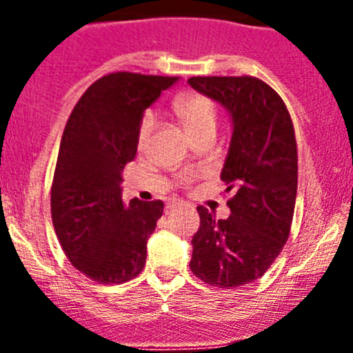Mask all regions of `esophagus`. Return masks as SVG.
Segmentation results:
<instances>
[{
	"label": "esophagus",
	"mask_w": 353,
	"mask_h": 353,
	"mask_svg": "<svg viewBox=\"0 0 353 353\" xmlns=\"http://www.w3.org/2000/svg\"><path fill=\"white\" fill-rule=\"evenodd\" d=\"M180 205H182V201H176V199H173V201H168L166 208L168 210H174V208L180 207Z\"/></svg>",
	"instance_id": "obj_1"
}]
</instances>
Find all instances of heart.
Here are the masks:
<instances>
[{
	"instance_id": "obj_1",
	"label": "heart",
	"mask_w": 353,
	"mask_h": 353,
	"mask_svg": "<svg viewBox=\"0 0 353 353\" xmlns=\"http://www.w3.org/2000/svg\"><path fill=\"white\" fill-rule=\"evenodd\" d=\"M173 113L176 114L179 121L189 134V138H194L203 132H215L217 127V109L214 102L199 93H185L180 95L173 102ZM154 130V117L145 114L141 120L138 132V145L145 146L150 134Z\"/></svg>"
}]
</instances>
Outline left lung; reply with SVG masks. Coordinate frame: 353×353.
Wrapping results in <instances>:
<instances>
[{
	"mask_svg": "<svg viewBox=\"0 0 353 353\" xmlns=\"http://www.w3.org/2000/svg\"><path fill=\"white\" fill-rule=\"evenodd\" d=\"M191 88L223 105L232 141L221 180L235 194L230 217L198 207L192 274L219 288H236L267 272L283 251L297 198V143L288 109L256 77H191Z\"/></svg>",
	"mask_w": 353,
	"mask_h": 353,
	"instance_id": "1",
	"label": "left lung"
}]
</instances>
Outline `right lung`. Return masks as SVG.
<instances>
[{
    "instance_id": "obj_1",
    "label": "right lung",
    "mask_w": 353,
    "mask_h": 353,
    "mask_svg": "<svg viewBox=\"0 0 353 353\" xmlns=\"http://www.w3.org/2000/svg\"><path fill=\"white\" fill-rule=\"evenodd\" d=\"M179 77L117 72L101 77L68 118L51 191L52 224L70 263L102 285L138 276L164 203L121 196L143 113Z\"/></svg>"
}]
</instances>
